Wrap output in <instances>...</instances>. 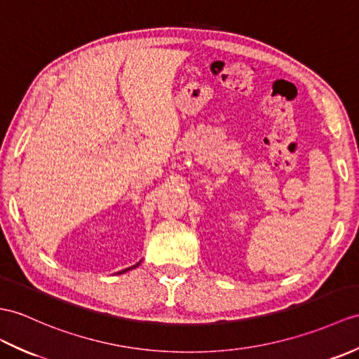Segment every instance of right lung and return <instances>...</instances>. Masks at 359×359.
<instances>
[{
	"instance_id": "1",
	"label": "right lung",
	"mask_w": 359,
	"mask_h": 359,
	"mask_svg": "<svg viewBox=\"0 0 359 359\" xmlns=\"http://www.w3.org/2000/svg\"><path fill=\"white\" fill-rule=\"evenodd\" d=\"M136 266H139V263ZM136 266H133V268H136ZM125 271H128V269H125ZM125 271H122V272H125Z\"/></svg>"
}]
</instances>
